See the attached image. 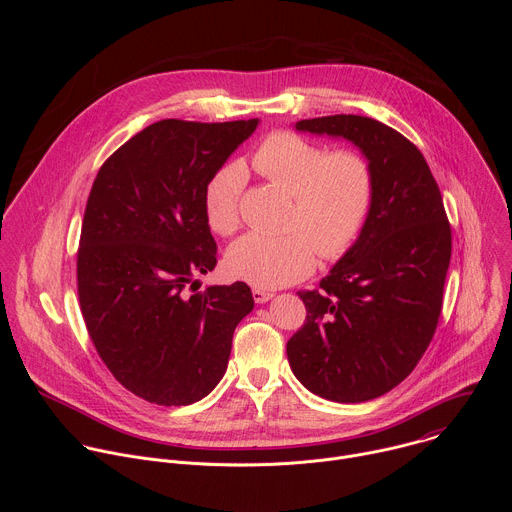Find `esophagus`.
Wrapping results in <instances>:
<instances>
[{"label":"esophagus","mask_w":512,"mask_h":512,"mask_svg":"<svg viewBox=\"0 0 512 512\" xmlns=\"http://www.w3.org/2000/svg\"><path fill=\"white\" fill-rule=\"evenodd\" d=\"M271 298H273L271 291H265V289H261V287H253V300H255L257 304H265V302H269Z\"/></svg>","instance_id":"1"}]
</instances>
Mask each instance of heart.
Instances as JSON below:
<instances>
[{"label": "heart", "instance_id": "1", "mask_svg": "<svg viewBox=\"0 0 512 512\" xmlns=\"http://www.w3.org/2000/svg\"><path fill=\"white\" fill-rule=\"evenodd\" d=\"M253 170L291 194L287 235L247 233L227 253L233 277L273 289L306 277L316 255L336 259L354 243L373 202V170L358 152H328L302 135L279 131L251 156ZM247 170L239 162L218 168L204 186V216L218 235L239 227V200Z\"/></svg>", "mask_w": 512, "mask_h": 512}]
</instances>
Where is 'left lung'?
<instances>
[{"label":"left lung","instance_id":"obj_1","mask_svg":"<svg viewBox=\"0 0 512 512\" xmlns=\"http://www.w3.org/2000/svg\"><path fill=\"white\" fill-rule=\"evenodd\" d=\"M296 129L352 141L371 164L375 190L356 243L320 289L298 291L308 316L287 342V360L314 395L371 401L417 367L433 338L452 229L423 154L393 127L328 115L302 119Z\"/></svg>","mask_w":512,"mask_h":512}]
</instances>
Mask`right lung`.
I'll return each instance as SVG.
<instances>
[{"mask_svg":"<svg viewBox=\"0 0 512 512\" xmlns=\"http://www.w3.org/2000/svg\"><path fill=\"white\" fill-rule=\"evenodd\" d=\"M257 125L162 119L125 141L93 182L77 255L81 312L111 375L150 403L206 397L253 310L243 281L190 289L216 265L204 186Z\"/></svg>","mask_w":512,"mask_h":512,"instance_id":"right-lung-1","label":"right lung"}]
</instances>
